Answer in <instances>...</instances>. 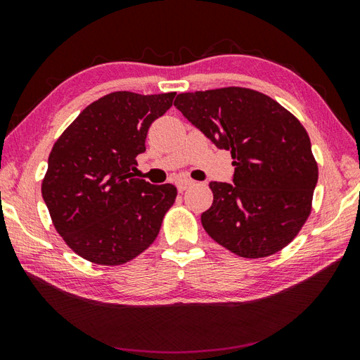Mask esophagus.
Masks as SVG:
<instances>
[{
    "label": "esophagus",
    "instance_id": "1",
    "mask_svg": "<svg viewBox=\"0 0 360 360\" xmlns=\"http://www.w3.org/2000/svg\"><path fill=\"white\" fill-rule=\"evenodd\" d=\"M191 186H193L192 179H178V181H176V187H178L179 192L187 191V188Z\"/></svg>",
    "mask_w": 360,
    "mask_h": 360
}]
</instances>
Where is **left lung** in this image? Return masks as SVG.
<instances>
[{"instance_id": "obj_1", "label": "left lung", "mask_w": 360, "mask_h": 360, "mask_svg": "<svg viewBox=\"0 0 360 360\" xmlns=\"http://www.w3.org/2000/svg\"><path fill=\"white\" fill-rule=\"evenodd\" d=\"M174 106L233 158V184L210 182L214 200L202 214L206 233L245 259L281 251L311 214L318 182V163L300 120L245 87L179 94Z\"/></svg>"}]
</instances>
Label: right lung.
<instances>
[{"label": "right lung", "mask_w": 360, "mask_h": 360, "mask_svg": "<svg viewBox=\"0 0 360 360\" xmlns=\"http://www.w3.org/2000/svg\"><path fill=\"white\" fill-rule=\"evenodd\" d=\"M174 92H112L77 115L53 144L41 192L52 224L72 251L98 265L135 259L155 241L178 191L133 178L152 122Z\"/></svg>", "instance_id": "right-lung-1"}]
</instances>
